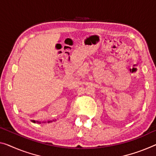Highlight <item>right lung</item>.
Listing matches in <instances>:
<instances>
[{"label":"right lung","mask_w":156,"mask_h":156,"mask_svg":"<svg viewBox=\"0 0 156 156\" xmlns=\"http://www.w3.org/2000/svg\"><path fill=\"white\" fill-rule=\"evenodd\" d=\"M33 122H35V121H33ZM38 123H40V122H37Z\"/></svg>","instance_id":"right-lung-1"}]
</instances>
